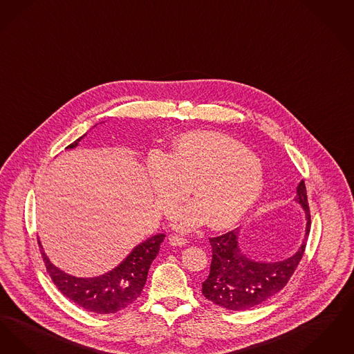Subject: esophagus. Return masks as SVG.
Instances as JSON below:
<instances>
[{"label":"esophagus","instance_id":"1","mask_svg":"<svg viewBox=\"0 0 354 354\" xmlns=\"http://www.w3.org/2000/svg\"><path fill=\"white\" fill-rule=\"evenodd\" d=\"M169 243L171 246L174 247H183L187 243V241L183 238V236H178V235H173L169 238Z\"/></svg>","mask_w":354,"mask_h":354}]
</instances>
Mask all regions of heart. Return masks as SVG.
Wrapping results in <instances>:
<instances>
[{"mask_svg": "<svg viewBox=\"0 0 354 354\" xmlns=\"http://www.w3.org/2000/svg\"><path fill=\"white\" fill-rule=\"evenodd\" d=\"M147 181L164 214L190 187L194 202L170 216L171 226L186 232L205 222L223 229L242 219L261 197L263 171L257 157L231 138L186 133L174 140L168 153L148 156Z\"/></svg>", "mask_w": 354, "mask_h": 354, "instance_id": "b5f03b06", "label": "heart"}]
</instances>
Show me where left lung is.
<instances>
[{
    "label": "left lung",
    "mask_w": 354,
    "mask_h": 354,
    "mask_svg": "<svg viewBox=\"0 0 354 354\" xmlns=\"http://www.w3.org/2000/svg\"><path fill=\"white\" fill-rule=\"evenodd\" d=\"M295 202L306 213V234L301 246L284 261H254L247 257L241 246L239 229L209 239L213 259L210 274L202 283V293L207 300L230 310H245L264 303L286 287L304 255L310 229L307 189L303 180L297 185Z\"/></svg>",
    "instance_id": "8db88e82"
}]
</instances>
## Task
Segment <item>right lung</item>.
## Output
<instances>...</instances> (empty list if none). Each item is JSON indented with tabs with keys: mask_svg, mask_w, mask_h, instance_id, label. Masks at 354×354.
<instances>
[{
	"mask_svg": "<svg viewBox=\"0 0 354 354\" xmlns=\"http://www.w3.org/2000/svg\"><path fill=\"white\" fill-rule=\"evenodd\" d=\"M86 135L87 133L75 140L66 149L77 147L79 141ZM164 238V234H156L145 239L135 247L119 266L104 275L95 277H77L66 274L47 258L39 241L38 245L48 275L66 297L86 310L109 315L122 310L138 300L145 286L151 263L157 257Z\"/></svg>",
	"mask_w": 354,
	"mask_h": 354,
	"instance_id": "right-lung-1",
	"label": "right lung"
}]
</instances>
